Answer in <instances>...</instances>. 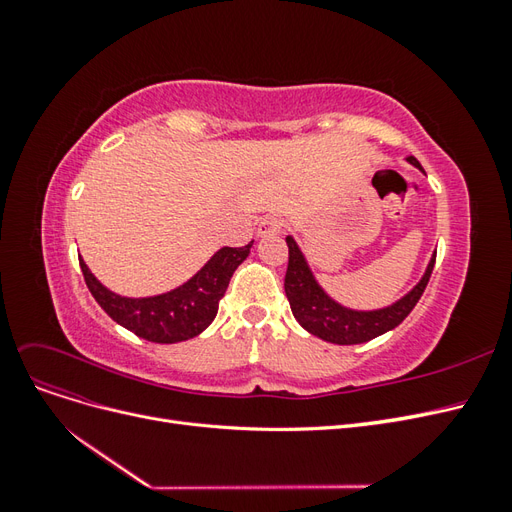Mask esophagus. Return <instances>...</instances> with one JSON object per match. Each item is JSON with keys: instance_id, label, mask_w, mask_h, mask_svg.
<instances>
[{"instance_id": "esophagus-1", "label": "esophagus", "mask_w": 512, "mask_h": 512, "mask_svg": "<svg viewBox=\"0 0 512 512\" xmlns=\"http://www.w3.org/2000/svg\"><path fill=\"white\" fill-rule=\"evenodd\" d=\"M284 228V220L277 218V215H267V218H262L258 224V237H273V235H280Z\"/></svg>"}]
</instances>
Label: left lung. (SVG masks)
<instances>
[{"label": "left lung", "instance_id": "8db88e82", "mask_svg": "<svg viewBox=\"0 0 512 512\" xmlns=\"http://www.w3.org/2000/svg\"><path fill=\"white\" fill-rule=\"evenodd\" d=\"M406 162L423 173V166L418 164L414 156H408ZM286 243L290 258L284 290L292 309V316L297 318V322L307 333L337 346L363 344L399 327L412 312L418 299H421V294L425 292L431 277L433 265H436V252H433L421 280H418L404 297H399L391 305L376 309H354L339 303L322 288L314 269L309 267V260L305 258V252L301 250L297 239L288 235Z\"/></svg>", "mask_w": 512, "mask_h": 512}]
</instances>
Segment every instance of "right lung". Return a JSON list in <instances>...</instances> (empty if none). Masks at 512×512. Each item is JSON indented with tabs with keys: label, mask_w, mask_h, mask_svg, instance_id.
Listing matches in <instances>:
<instances>
[{
	"label": "right lung",
	"mask_w": 512,
	"mask_h": 512,
	"mask_svg": "<svg viewBox=\"0 0 512 512\" xmlns=\"http://www.w3.org/2000/svg\"><path fill=\"white\" fill-rule=\"evenodd\" d=\"M252 243L220 247L190 280L151 297H123L106 288L81 256L79 262L89 292L123 329L156 344H179L200 335L213 322L230 277L250 256Z\"/></svg>",
	"instance_id": "obj_1"
}]
</instances>
